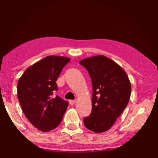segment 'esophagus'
<instances>
[{
	"instance_id": "34e87169",
	"label": "esophagus",
	"mask_w": 158,
	"mask_h": 158,
	"mask_svg": "<svg viewBox=\"0 0 158 158\" xmlns=\"http://www.w3.org/2000/svg\"><path fill=\"white\" fill-rule=\"evenodd\" d=\"M69 102H70V104L71 105V106H73V105L75 103V102H76V100H70V101H69Z\"/></svg>"
}]
</instances>
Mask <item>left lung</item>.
Instances as JSON below:
<instances>
[{
    "label": "left lung",
    "instance_id": "1",
    "mask_svg": "<svg viewBox=\"0 0 158 158\" xmlns=\"http://www.w3.org/2000/svg\"><path fill=\"white\" fill-rule=\"evenodd\" d=\"M80 64L88 70L92 81V111L84 125L95 132L108 130L128 104L131 85L118 64L104 56L90 57Z\"/></svg>",
    "mask_w": 158,
    "mask_h": 158
}]
</instances>
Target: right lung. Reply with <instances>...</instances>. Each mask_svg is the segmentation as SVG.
Returning a JSON list of instances; mask_svg holds the SVG:
<instances>
[{
  "mask_svg": "<svg viewBox=\"0 0 158 158\" xmlns=\"http://www.w3.org/2000/svg\"><path fill=\"white\" fill-rule=\"evenodd\" d=\"M70 58L49 56L27 68L17 85L18 98L31 123L43 132L51 131L63 120L68 102L54 95L56 81Z\"/></svg>",
  "mask_w": 158,
  "mask_h": 158,
  "instance_id": "obj_1",
  "label": "right lung"
}]
</instances>
